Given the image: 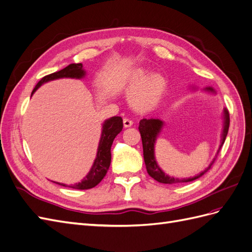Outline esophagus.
Instances as JSON below:
<instances>
[{
  "instance_id": "1",
  "label": "esophagus",
  "mask_w": 252,
  "mask_h": 252,
  "mask_svg": "<svg viewBox=\"0 0 252 252\" xmlns=\"http://www.w3.org/2000/svg\"><path fill=\"white\" fill-rule=\"evenodd\" d=\"M123 124H124V127L128 128V127H131L132 126L133 122L131 120H129V119H124L123 120Z\"/></svg>"
}]
</instances>
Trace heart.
<instances>
[{
	"label": "heart",
	"instance_id": "obj_1",
	"mask_svg": "<svg viewBox=\"0 0 252 252\" xmlns=\"http://www.w3.org/2000/svg\"><path fill=\"white\" fill-rule=\"evenodd\" d=\"M143 68L134 69L129 74L126 83V91L133 107L141 111L154 109L161 103L168 83L159 73H151Z\"/></svg>",
	"mask_w": 252,
	"mask_h": 252
}]
</instances>
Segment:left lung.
I'll use <instances>...</instances> for the list:
<instances>
[{"instance_id": "left-lung-1", "label": "left lung", "mask_w": 252, "mask_h": 252, "mask_svg": "<svg viewBox=\"0 0 252 252\" xmlns=\"http://www.w3.org/2000/svg\"><path fill=\"white\" fill-rule=\"evenodd\" d=\"M208 90H212L211 88H208ZM224 129L222 132V139H220V148L218 150L217 157L219 155V152L222 148L223 144L226 140V136L228 133V128H229V123H230V118H229V111L228 109L225 108L224 110ZM163 126V122L159 121L158 119H143L140 121V125H139V130L141 133V138H142V144H143V155H144V161L145 165H146V169L148 174L152 179H155L156 181L163 183V184H173V183H186V182H191L193 180H196L201 178L202 175H204L206 172H207L210 168L212 164L216 162V158L213 159L212 163L209 165L207 169H205L203 172L200 174H197L194 178H189V179H174L171 177H168V175L165 174L159 167L158 166L156 158H155V142L157 139V135L161 130V128Z\"/></svg>"}]
</instances>
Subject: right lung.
I'll use <instances>...</instances> for the list:
<instances>
[{"label":"right lung","instance_id":"right-lung-1","mask_svg":"<svg viewBox=\"0 0 252 252\" xmlns=\"http://www.w3.org/2000/svg\"><path fill=\"white\" fill-rule=\"evenodd\" d=\"M84 74H85V71L83 70V65L81 63L70 64L67 67L63 68L62 70L45 75V77L42 78L41 81L36 84L34 89L32 90V94L45 82L60 79V78L80 79ZM122 129H123V120H122L121 117H112L111 119L105 122L103 125L102 135H101L100 144H98L97 155L94 159V163L93 167H91L89 173L86 175V178H84V180L81 183H78V184L73 185L72 186L73 189L85 190V189L94 188L103 180V178L105 177L106 173H107L110 166L111 145L113 143L114 138H116V136L122 131ZM57 184L66 186L65 184H60V183H57Z\"/></svg>","mask_w":252,"mask_h":252}]
</instances>
